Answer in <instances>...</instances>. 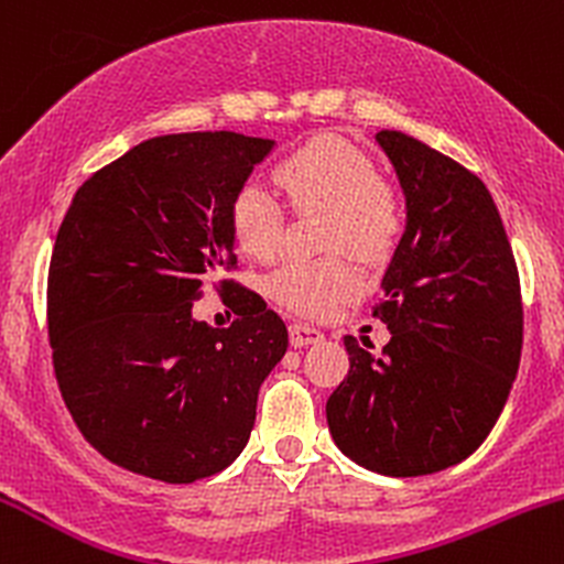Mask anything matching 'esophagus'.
<instances>
[{"instance_id": "esophagus-1", "label": "esophagus", "mask_w": 564, "mask_h": 564, "mask_svg": "<svg viewBox=\"0 0 564 564\" xmlns=\"http://www.w3.org/2000/svg\"><path fill=\"white\" fill-rule=\"evenodd\" d=\"M289 334H291V345L294 347H307V345H315V341L323 339V332H318V328L310 326V323H302V321L291 323Z\"/></svg>"}]
</instances>
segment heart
<instances>
[{
  "instance_id": "obj_1",
  "label": "heart",
  "mask_w": 564,
  "mask_h": 564,
  "mask_svg": "<svg viewBox=\"0 0 564 564\" xmlns=\"http://www.w3.org/2000/svg\"><path fill=\"white\" fill-rule=\"evenodd\" d=\"M275 180L294 209H328L323 246L349 249L364 262L392 254L405 230V206L398 187L381 180L377 161L336 134L302 142L275 164ZM230 232L238 249L254 260H275L283 249V200L257 180L232 193ZM283 307L307 318H326L364 289V270L347 254L323 260H291L268 281Z\"/></svg>"
}]
</instances>
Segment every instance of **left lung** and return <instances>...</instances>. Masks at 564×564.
<instances>
[{
    "instance_id": "obj_1",
    "label": "left lung",
    "mask_w": 564,
    "mask_h": 564,
    "mask_svg": "<svg viewBox=\"0 0 564 564\" xmlns=\"http://www.w3.org/2000/svg\"><path fill=\"white\" fill-rule=\"evenodd\" d=\"M408 200L403 232L371 313L381 355L345 336L349 371L326 403L345 456L390 477L464 462L494 430L522 352V294L494 196L426 142L381 129Z\"/></svg>"
}]
</instances>
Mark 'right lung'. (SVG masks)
Returning a JSON list of instances; mask_svg holds the SVG:
<instances>
[{"mask_svg": "<svg viewBox=\"0 0 564 564\" xmlns=\"http://www.w3.org/2000/svg\"><path fill=\"white\" fill-rule=\"evenodd\" d=\"M273 140L151 138L97 170L57 230L47 275L55 379L76 426L116 467L187 485L236 462L289 328L238 270L228 206ZM225 290L212 329L192 302Z\"/></svg>", "mask_w": 564, "mask_h": 564, "instance_id": "1", "label": "right lung"}]
</instances>
